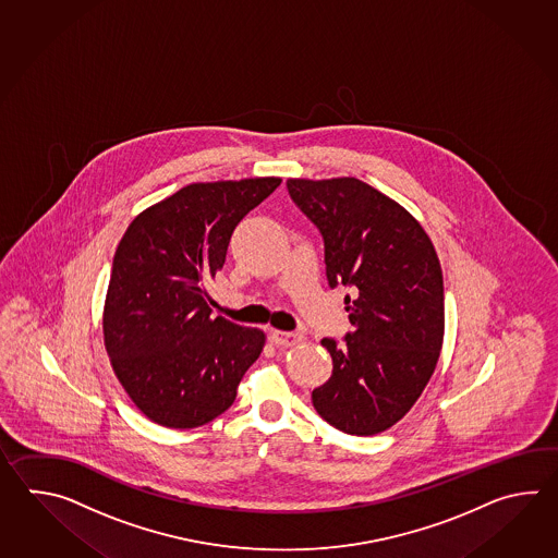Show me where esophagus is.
I'll return each instance as SVG.
<instances>
[{
  "label": "esophagus",
  "mask_w": 558,
  "mask_h": 558,
  "mask_svg": "<svg viewBox=\"0 0 558 558\" xmlns=\"http://www.w3.org/2000/svg\"><path fill=\"white\" fill-rule=\"evenodd\" d=\"M271 341L277 347H293V344L303 341V335H299V332L274 331L271 332Z\"/></svg>",
  "instance_id": "1"
}]
</instances>
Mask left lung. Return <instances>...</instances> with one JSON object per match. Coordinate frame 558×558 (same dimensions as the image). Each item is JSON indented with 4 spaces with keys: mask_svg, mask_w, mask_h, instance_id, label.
Masks as SVG:
<instances>
[{
    "mask_svg": "<svg viewBox=\"0 0 558 558\" xmlns=\"http://www.w3.org/2000/svg\"><path fill=\"white\" fill-rule=\"evenodd\" d=\"M287 190L323 235L329 284L353 287L344 296L353 331L341 344L320 341L332 375L313 407L347 435H377L411 411L439 361L437 251L413 215L361 179H289Z\"/></svg>",
    "mask_w": 558,
    "mask_h": 558,
    "instance_id": "left-lung-1",
    "label": "left lung"
}]
</instances>
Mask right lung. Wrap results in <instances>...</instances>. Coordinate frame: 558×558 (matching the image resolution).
I'll return each mask as SVG.
<instances>
[{
	"instance_id": "right-lung-1",
	"label": "right lung",
	"mask_w": 558,
	"mask_h": 558,
	"mask_svg": "<svg viewBox=\"0 0 558 558\" xmlns=\"http://www.w3.org/2000/svg\"><path fill=\"white\" fill-rule=\"evenodd\" d=\"M279 178L191 183L131 221L104 307V341L131 401L161 427L195 428L226 413L265 332L211 317L207 287L239 221Z\"/></svg>"
}]
</instances>
